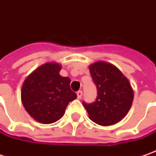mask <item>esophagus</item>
I'll return each instance as SVG.
<instances>
[{
	"label": "esophagus",
	"instance_id": "esophagus-1",
	"mask_svg": "<svg viewBox=\"0 0 156 156\" xmlns=\"http://www.w3.org/2000/svg\"><path fill=\"white\" fill-rule=\"evenodd\" d=\"M76 94H77V98L78 99H81V97H82V91L80 90V91H78Z\"/></svg>",
	"mask_w": 156,
	"mask_h": 156
}]
</instances>
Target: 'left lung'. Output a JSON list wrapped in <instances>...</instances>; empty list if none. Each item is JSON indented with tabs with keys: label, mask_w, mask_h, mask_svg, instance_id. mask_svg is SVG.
<instances>
[{
	"label": "left lung",
	"mask_w": 156,
	"mask_h": 156,
	"mask_svg": "<svg viewBox=\"0 0 156 156\" xmlns=\"http://www.w3.org/2000/svg\"><path fill=\"white\" fill-rule=\"evenodd\" d=\"M97 87L95 101L82 102L88 117L101 126H110L126 116L134 99V91L128 78L111 63L97 62L89 66Z\"/></svg>",
	"instance_id": "1"
}]
</instances>
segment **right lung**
<instances>
[{
    "label": "right lung",
    "instance_id": "add662e5",
    "mask_svg": "<svg viewBox=\"0 0 156 156\" xmlns=\"http://www.w3.org/2000/svg\"><path fill=\"white\" fill-rule=\"evenodd\" d=\"M62 66L48 62L28 75L21 87V101L35 121L50 124L60 120L77 95L70 88V79L60 75Z\"/></svg>",
    "mask_w": 156,
    "mask_h": 156
}]
</instances>
